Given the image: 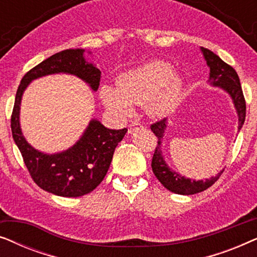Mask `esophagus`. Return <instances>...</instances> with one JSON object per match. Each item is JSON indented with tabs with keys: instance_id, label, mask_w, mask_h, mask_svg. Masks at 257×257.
I'll use <instances>...</instances> for the list:
<instances>
[{
	"instance_id": "esophagus-1",
	"label": "esophagus",
	"mask_w": 257,
	"mask_h": 257,
	"mask_svg": "<svg viewBox=\"0 0 257 257\" xmlns=\"http://www.w3.org/2000/svg\"><path fill=\"white\" fill-rule=\"evenodd\" d=\"M142 127H143V125L140 124L139 121H132L128 126V133H130V135H132V133L135 132L137 128H142Z\"/></svg>"
}]
</instances>
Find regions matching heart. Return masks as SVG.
Returning <instances> with one entry per match:
<instances>
[{
  "mask_svg": "<svg viewBox=\"0 0 257 257\" xmlns=\"http://www.w3.org/2000/svg\"><path fill=\"white\" fill-rule=\"evenodd\" d=\"M117 85L118 89L104 85L99 94L104 106L118 118L130 117L132 105H146L147 113L153 118L166 117L177 106L184 89L180 76L160 61L121 73Z\"/></svg>",
  "mask_w": 257,
  "mask_h": 257,
  "instance_id": "obj_1",
  "label": "heart"
}]
</instances>
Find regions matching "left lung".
I'll return each instance as SVG.
<instances>
[{"instance_id": "1", "label": "left lung", "mask_w": 257, "mask_h": 257, "mask_svg": "<svg viewBox=\"0 0 257 257\" xmlns=\"http://www.w3.org/2000/svg\"><path fill=\"white\" fill-rule=\"evenodd\" d=\"M200 50H201V54L203 55L207 66L209 68V85L214 87H220L224 92L229 94V97L231 98V101H233L235 111H236L238 118L237 131L240 132L245 119V101L243 92H242L240 78H238L236 71L230 65H228L227 63H224L213 51L202 47L200 48ZM166 118L160 121H157L156 124L151 126V130H152L158 138V146L156 151H154L152 165H151L153 173L158 180L168 191L181 195L196 194V193H200L210 187L220 178L223 170H221L215 177L206 179V180H192V179L179 174L178 172L173 171L168 166L163 154V139L165 132H166Z\"/></svg>"}]
</instances>
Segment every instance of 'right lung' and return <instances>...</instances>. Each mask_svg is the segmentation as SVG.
<instances>
[{
    "instance_id": "right-lung-1",
    "label": "right lung",
    "mask_w": 257,
    "mask_h": 257,
    "mask_svg": "<svg viewBox=\"0 0 257 257\" xmlns=\"http://www.w3.org/2000/svg\"><path fill=\"white\" fill-rule=\"evenodd\" d=\"M84 52V49H66L50 56L27 72L17 89L12 115L14 142L33 180L44 191L64 198L85 195L103 181L115 147L124 138L127 128H107L98 119L92 118L71 147L62 152L44 153L31 146L24 138L20 122L21 101L24 91L33 80L56 73L78 77L96 92L101 72L93 63L86 61Z\"/></svg>"
}]
</instances>
